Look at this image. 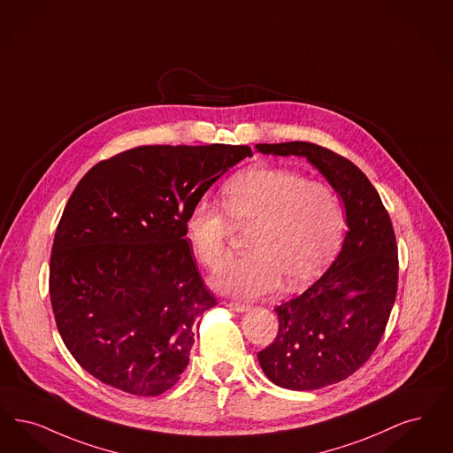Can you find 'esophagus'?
Instances as JSON below:
<instances>
[{
	"label": "esophagus",
	"instance_id": "obj_1",
	"mask_svg": "<svg viewBox=\"0 0 453 453\" xmlns=\"http://www.w3.org/2000/svg\"><path fill=\"white\" fill-rule=\"evenodd\" d=\"M224 305L227 308H231V310H234L237 313H242V311H246L250 305H244V303H237V302H224Z\"/></svg>",
	"mask_w": 453,
	"mask_h": 453
}]
</instances>
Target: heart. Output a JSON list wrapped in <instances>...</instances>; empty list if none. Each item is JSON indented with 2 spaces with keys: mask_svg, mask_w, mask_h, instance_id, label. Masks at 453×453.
<instances>
[{
  "mask_svg": "<svg viewBox=\"0 0 453 453\" xmlns=\"http://www.w3.org/2000/svg\"><path fill=\"white\" fill-rule=\"evenodd\" d=\"M222 211L197 200L185 216V237L200 263L219 272L229 259L231 223L253 226L250 256L233 261L216 276L219 290L253 298L276 290L285 280L300 288L326 270L339 251L345 231L344 207L337 192L322 181L256 165L242 170L220 190Z\"/></svg>",
  "mask_w": 453,
  "mask_h": 453,
  "instance_id": "heart-1",
  "label": "heart"
}]
</instances>
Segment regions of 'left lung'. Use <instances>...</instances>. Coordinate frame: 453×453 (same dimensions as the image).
I'll list each match as a JSON object with an SVG mask.
<instances>
[{
	"mask_svg": "<svg viewBox=\"0 0 453 453\" xmlns=\"http://www.w3.org/2000/svg\"><path fill=\"white\" fill-rule=\"evenodd\" d=\"M256 150L305 157L344 202L341 253L308 290L274 308L276 339L257 352L276 386L311 391L347 380L380 344L398 291L396 235L378 190L350 160L307 142Z\"/></svg>",
	"mask_w": 453,
	"mask_h": 453,
	"instance_id": "1",
	"label": "left lung"
}]
</instances>
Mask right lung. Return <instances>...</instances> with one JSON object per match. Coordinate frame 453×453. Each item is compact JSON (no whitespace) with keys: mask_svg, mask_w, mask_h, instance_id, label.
<instances>
[{"mask_svg":"<svg viewBox=\"0 0 453 453\" xmlns=\"http://www.w3.org/2000/svg\"><path fill=\"white\" fill-rule=\"evenodd\" d=\"M246 145L138 146L94 165L55 231L50 303L73 359L96 380L158 396L180 380L216 307L185 237V216Z\"/></svg>","mask_w":453,"mask_h":453,"instance_id":"add662e5","label":"right lung"}]
</instances>
